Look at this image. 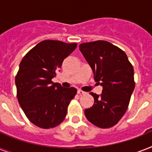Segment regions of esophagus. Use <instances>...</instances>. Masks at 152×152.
I'll use <instances>...</instances> for the list:
<instances>
[{
  "label": "esophagus",
  "instance_id": "obj_1",
  "mask_svg": "<svg viewBox=\"0 0 152 152\" xmlns=\"http://www.w3.org/2000/svg\"><path fill=\"white\" fill-rule=\"evenodd\" d=\"M77 94H78V95H84V94H85V92H84V91H83L78 90V91H77Z\"/></svg>",
  "mask_w": 152,
  "mask_h": 152
}]
</instances>
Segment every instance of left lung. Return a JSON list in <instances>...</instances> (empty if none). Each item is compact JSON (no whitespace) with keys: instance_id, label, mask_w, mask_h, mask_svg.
Masks as SVG:
<instances>
[{"instance_id":"obj_1","label":"left lung","mask_w":152,"mask_h":152,"mask_svg":"<svg viewBox=\"0 0 152 152\" xmlns=\"http://www.w3.org/2000/svg\"><path fill=\"white\" fill-rule=\"evenodd\" d=\"M80 50L102 87L100 95L91 93L95 102L84 114L93 125L102 129L113 127L127 110L135 88L134 71L125 53L106 41L80 45Z\"/></svg>"}]
</instances>
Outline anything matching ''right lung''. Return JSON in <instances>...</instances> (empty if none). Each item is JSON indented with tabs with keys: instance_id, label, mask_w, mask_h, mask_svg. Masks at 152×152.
Returning a JSON list of instances; mask_svg holds the SVG:
<instances>
[{
	"instance_id": "1",
	"label": "right lung",
	"mask_w": 152,
	"mask_h": 152,
	"mask_svg": "<svg viewBox=\"0 0 152 152\" xmlns=\"http://www.w3.org/2000/svg\"><path fill=\"white\" fill-rule=\"evenodd\" d=\"M77 44L44 40L25 55L15 76L18 102L34 125L50 129L60 125L76 94L75 88H64L52 82L62 62Z\"/></svg>"
}]
</instances>
